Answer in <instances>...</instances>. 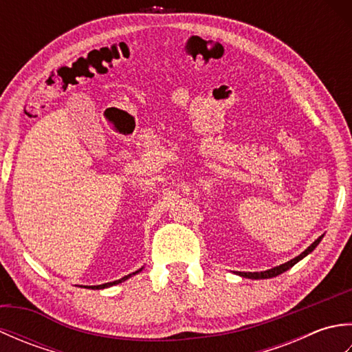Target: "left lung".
<instances>
[{"label":"left lung","instance_id":"1","mask_svg":"<svg viewBox=\"0 0 352 352\" xmlns=\"http://www.w3.org/2000/svg\"><path fill=\"white\" fill-rule=\"evenodd\" d=\"M322 237H324V234L320 236V237H318L316 241L313 242L307 250L302 251V252L300 254V256L295 257V258H292V260H289V261H286V263H283V265H280V266H275V267H272V269H267V271H263V272H236V274L243 276V278H251V280L272 278V276H276V275H280V274H283V272H286L287 269H290L292 266L296 265L298 261L302 260L305 256H309V254H310L313 250H315L316 246L320 243V241H322Z\"/></svg>","mask_w":352,"mask_h":352}]
</instances>
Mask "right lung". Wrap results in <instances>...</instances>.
Segmentation results:
<instances>
[{
    "label": "right lung",
    "instance_id": "add662e5",
    "mask_svg": "<svg viewBox=\"0 0 352 352\" xmlns=\"http://www.w3.org/2000/svg\"><path fill=\"white\" fill-rule=\"evenodd\" d=\"M142 269H144V266H142L139 271H136V272H133V274H129V275H125V276H122L121 280H116V281H111V283H104V284H100V286H85L86 289H94V290H100V289H107V287H111V286H115V284H119V283H122V281H125V280H129L130 276H133V275H136V274H139Z\"/></svg>",
    "mask_w": 352,
    "mask_h": 352
}]
</instances>
